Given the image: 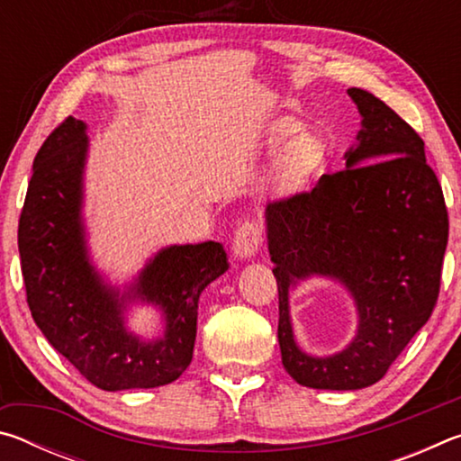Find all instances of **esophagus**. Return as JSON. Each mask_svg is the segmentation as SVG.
I'll list each match as a JSON object with an SVG mask.
<instances>
[{
  "label": "esophagus",
  "instance_id": "obj_1",
  "mask_svg": "<svg viewBox=\"0 0 461 461\" xmlns=\"http://www.w3.org/2000/svg\"><path fill=\"white\" fill-rule=\"evenodd\" d=\"M262 223L256 220H246L238 225L236 233H233V241H231V252L236 258H249L258 252V248L262 244Z\"/></svg>",
  "mask_w": 461,
  "mask_h": 461
}]
</instances>
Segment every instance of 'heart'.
I'll return each instance as SVG.
<instances>
[{"mask_svg": "<svg viewBox=\"0 0 461 461\" xmlns=\"http://www.w3.org/2000/svg\"><path fill=\"white\" fill-rule=\"evenodd\" d=\"M270 146H285L276 160V178L283 186H299L323 160V144L315 134L303 131L293 120H278L270 128Z\"/></svg>", "mask_w": 461, "mask_h": 461, "instance_id": "heart-1", "label": "heart"}]
</instances>
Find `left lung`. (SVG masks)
<instances>
[{"instance_id":"obj_1","label":"left lung","mask_w":461,"mask_h":461,"mask_svg":"<svg viewBox=\"0 0 461 461\" xmlns=\"http://www.w3.org/2000/svg\"><path fill=\"white\" fill-rule=\"evenodd\" d=\"M348 93L364 130L346 168L267 207L283 366L299 384L319 390L384 378L437 305L449 231L423 138L370 91ZM313 274L341 279L361 311L357 339L331 358L301 353L287 319V286Z\"/></svg>"}]
</instances>
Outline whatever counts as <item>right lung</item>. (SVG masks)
Segmentation results:
<instances>
[{
  "mask_svg": "<svg viewBox=\"0 0 461 461\" xmlns=\"http://www.w3.org/2000/svg\"><path fill=\"white\" fill-rule=\"evenodd\" d=\"M87 136L81 120L52 130L34 158L18 225L26 301L36 325L83 378L101 390L154 388L189 368L197 335L199 294L228 270L217 241L162 249L130 292L166 311L167 331L142 342L122 327V301L101 285L85 248L81 175Z\"/></svg>",
  "mask_w": 461,
  "mask_h": 461,
  "instance_id": "obj_1",
  "label": "right lung"
}]
</instances>
